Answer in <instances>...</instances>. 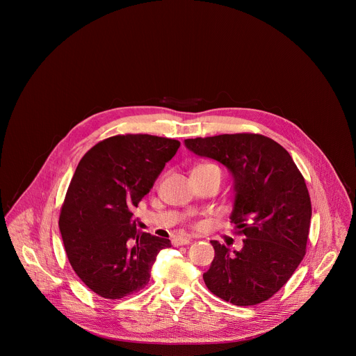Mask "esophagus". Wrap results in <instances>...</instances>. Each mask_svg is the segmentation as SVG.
I'll return each mask as SVG.
<instances>
[{
  "label": "esophagus",
  "mask_w": 356,
  "mask_h": 356,
  "mask_svg": "<svg viewBox=\"0 0 356 356\" xmlns=\"http://www.w3.org/2000/svg\"><path fill=\"white\" fill-rule=\"evenodd\" d=\"M190 243V238H183V236H176L172 239V245L173 246H183V245H188Z\"/></svg>",
  "instance_id": "1"
}]
</instances>
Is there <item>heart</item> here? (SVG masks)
Wrapping results in <instances>:
<instances>
[{"label":"heart","mask_w":356,"mask_h":356,"mask_svg":"<svg viewBox=\"0 0 356 356\" xmlns=\"http://www.w3.org/2000/svg\"><path fill=\"white\" fill-rule=\"evenodd\" d=\"M220 175L221 176V170L217 165H213V163H202V165H198L193 169V173L191 175Z\"/></svg>","instance_id":"obj_1"}]
</instances>
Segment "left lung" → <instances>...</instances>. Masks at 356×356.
<instances>
[{
  "label": "left lung",
  "instance_id": "left-lung-1",
  "mask_svg": "<svg viewBox=\"0 0 356 356\" xmlns=\"http://www.w3.org/2000/svg\"><path fill=\"white\" fill-rule=\"evenodd\" d=\"M198 156L227 166L234 176L235 234L241 250L211 241L216 250L202 275L217 297L235 306L269 300L291 277L306 255L312 200L302 175L289 152L259 134H224L186 139Z\"/></svg>",
  "mask_w": 356,
  "mask_h": 356
}]
</instances>
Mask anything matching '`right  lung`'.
<instances>
[{"label": "right lung", "instance_id": "add662e5", "mask_svg": "<svg viewBox=\"0 0 356 356\" xmlns=\"http://www.w3.org/2000/svg\"><path fill=\"white\" fill-rule=\"evenodd\" d=\"M180 142L147 134L99 140L81 158L59 217L67 259L83 283L115 300L142 290L166 238L136 229L134 210Z\"/></svg>", "mask_w": 356, "mask_h": 356}]
</instances>
